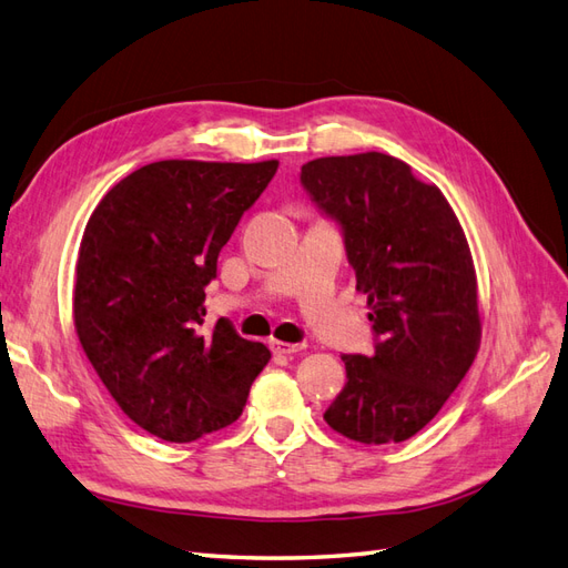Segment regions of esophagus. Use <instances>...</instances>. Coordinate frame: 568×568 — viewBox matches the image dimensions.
<instances>
[{
    "mask_svg": "<svg viewBox=\"0 0 568 568\" xmlns=\"http://www.w3.org/2000/svg\"><path fill=\"white\" fill-rule=\"evenodd\" d=\"M271 347H273V353H278V355H297L304 351L302 343H283V341H271Z\"/></svg>",
    "mask_w": 568,
    "mask_h": 568,
    "instance_id": "1",
    "label": "esophagus"
}]
</instances>
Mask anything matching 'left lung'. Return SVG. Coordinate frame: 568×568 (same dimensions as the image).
<instances>
[{"mask_svg": "<svg viewBox=\"0 0 568 568\" xmlns=\"http://www.w3.org/2000/svg\"><path fill=\"white\" fill-rule=\"evenodd\" d=\"M300 182L338 225L372 310L374 353L343 355L347 384L324 419L359 444L410 439L477 355V283L463 227L439 189L386 153L316 158Z\"/></svg>", "mask_w": 568, "mask_h": 568, "instance_id": "1", "label": "left lung"}]
</instances>
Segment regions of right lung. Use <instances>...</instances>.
I'll return each mask as SVG.
<instances>
[{
    "label": "right lung",
    "mask_w": 568,
    "mask_h": 568,
    "mask_svg": "<svg viewBox=\"0 0 568 568\" xmlns=\"http://www.w3.org/2000/svg\"><path fill=\"white\" fill-rule=\"evenodd\" d=\"M278 160H160L98 203L79 246L74 324L110 396L141 429L186 444L242 415L266 345L230 318L209 331L206 287Z\"/></svg>",
    "instance_id": "1"
}]
</instances>
